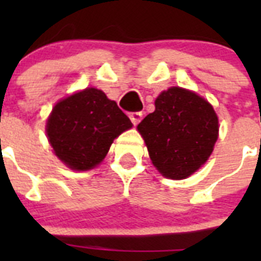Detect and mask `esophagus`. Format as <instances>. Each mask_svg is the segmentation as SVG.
Wrapping results in <instances>:
<instances>
[{
  "mask_svg": "<svg viewBox=\"0 0 261 261\" xmlns=\"http://www.w3.org/2000/svg\"><path fill=\"white\" fill-rule=\"evenodd\" d=\"M129 119L133 123V125H137L142 120V112H132V114H129Z\"/></svg>",
  "mask_w": 261,
  "mask_h": 261,
  "instance_id": "34e87169",
  "label": "esophagus"
}]
</instances>
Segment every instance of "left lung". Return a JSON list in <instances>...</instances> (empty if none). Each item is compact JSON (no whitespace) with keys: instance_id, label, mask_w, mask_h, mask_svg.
<instances>
[{"instance_id":"1","label":"left lung","mask_w":261,"mask_h":261,"mask_svg":"<svg viewBox=\"0 0 261 261\" xmlns=\"http://www.w3.org/2000/svg\"><path fill=\"white\" fill-rule=\"evenodd\" d=\"M149 155L170 179H186L213 151L218 119L213 107L192 91L171 87L155 99V111L138 124Z\"/></svg>"}]
</instances>
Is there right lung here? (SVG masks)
<instances>
[{
	"label": "right lung",
	"instance_id": "right-lung-1",
	"mask_svg": "<svg viewBox=\"0 0 261 261\" xmlns=\"http://www.w3.org/2000/svg\"><path fill=\"white\" fill-rule=\"evenodd\" d=\"M132 123L116 102L98 89H86L57 103L47 121L56 155L77 171L102 162L115 138Z\"/></svg>",
	"mask_w": 261,
	"mask_h": 261
}]
</instances>
